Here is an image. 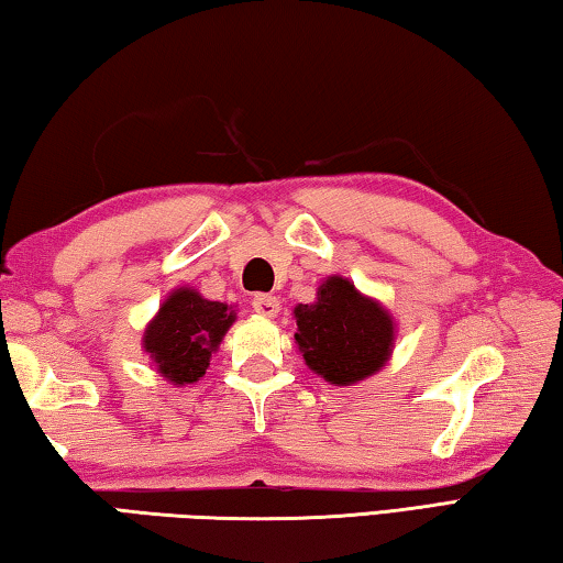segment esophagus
I'll return each mask as SVG.
<instances>
[{
	"instance_id": "esophagus-1",
	"label": "esophagus",
	"mask_w": 563,
	"mask_h": 563,
	"mask_svg": "<svg viewBox=\"0 0 563 563\" xmlns=\"http://www.w3.org/2000/svg\"><path fill=\"white\" fill-rule=\"evenodd\" d=\"M253 310L258 312V316H263V318H275L280 312V300L275 298V295L258 292L253 298Z\"/></svg>"
}]
</instances>
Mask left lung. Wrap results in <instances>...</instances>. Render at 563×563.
<instances>
[{"mask_svg": "<svg viewBox=\"0 0 563 563\" xmlns=\"http://www.w3.org/2000/svg\"><path fill=\"white\" fill-rule=\"evenodd\" d=\"M295 345L312 373L347 387L377 375L393 357L397 322L383 302L360 292L355 283L330 275L318 298L292 310Z\"/></svg>", "mask_w": 563, "mask_h": 563, "instance_id": "obj_1", "label": "left lung"}]
</instances>
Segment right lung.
Instances as JSON below:
<instances>
[{
    "instance_id": "obj_1",
    "label": "right lung",
    "mask_w": 563,
    "mask_h": 563,
    "mask_svg": "<svg viewBox=\"0 0 563 563\" xmlns=\"http://www.w3.org/2000/svg\"><path fill=\"white\" fill-rule=\"evenodd\" d=\"M235 322V308L208 300L196 288L170 290L148 320L141 347L166 383L184 387L206 375L211 355Z\"/></svg>"
}]
</instances>
